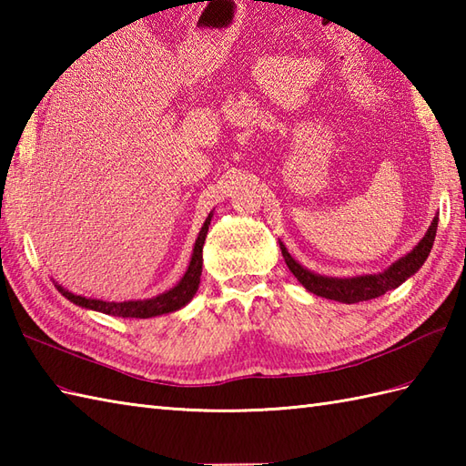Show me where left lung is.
<instances>
[{
	"mask_svg": "<svg viewBox=\"0 0 466 466\" xmlns=\"http://www.w3.org/2000/svg\"><path fill=\"white\" fill-rule=\"evenodd\" d=\"M437 224H439V218L434 216L427 234H424V238L414 246L412 252H409L407 256H402L400 260L394 262L390 268H386L380 274L356 276V279H329V276L314 274L310 270L302 268V266L289 254V250L284 248V244H280V250H282L286 266H289L290 272L299 279V282L306 290H310L316 296H322V299L354 304V302L379 299V296L397 289V286H400L404 280L410 279V276L424 264V260L429 258L434 236H437Z\"/></svg>",
	"mask_w": 466,
	"mask_h": 466,
	"instance_id": "obj_1",
	"label": "left lung"
}]
</instances>
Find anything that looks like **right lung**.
<instances>
[{"label": "right lung", "mask_w": 466, "mask_h": 466, "mask_svg": "<svg viewBox=\"0 0 466 466\" xmlns=\"http://www.w3.org/2000/svg\"><path fill=\"white\" fill-rule=\"evenodd\" d=\"M210 220H212V216H208L200 234H198V240L194 244L192 260H190V266H187L184 279L177 282L172 290H167L164 294H157L156 299L127 300V302H104V300H92V299H84V296L72 294V292L64 290L62 286H57V290L62 292L69 302L82 306V309H90V310H97V312L112 314V316H122V319H152V316H160V314L180 310L182 306H186L187 302L192 300V296L198 290V284H200L202 248H204V240H206Z\"/></svg>", "instance_id": "obj_1"}]
</instances>
